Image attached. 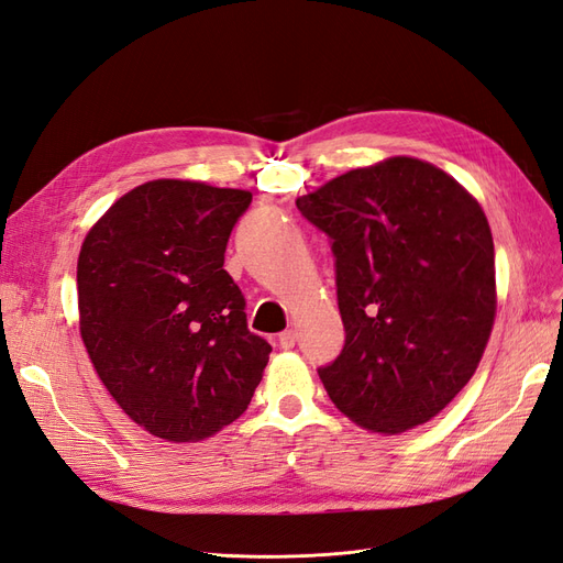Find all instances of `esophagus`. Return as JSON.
<instances>
[{
  "label": "esophagus",
  "mask_w": 563,
  "mask_h": 563,
  "mask_svg": "<svg viewBox=\"0 0 563 563\" xmlns=\"http://www.w3.org/2000/svg\"><path fill=\"white\" fill-rule=\"evenodd\" d=\"M279 347H284V350H291L294 345H296V331L294 329H286V331H282L279 333Z\"/></svg>",
  "instance_id": "obj_1"
}]
</instances>
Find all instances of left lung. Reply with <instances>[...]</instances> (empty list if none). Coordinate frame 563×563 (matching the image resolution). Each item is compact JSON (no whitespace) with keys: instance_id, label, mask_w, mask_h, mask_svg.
<instances>
[{"instance_id":"obj_1","label":"left lung","mask_w":563,"mask_h":563,"mask_svg":"<svg viewBox=\"0 0 563 563\" xmlns=\"http://www.w3.org/2000/svg\"><path fill=\"white\" fill-rule=\"evenodd\" d=\"M331 240L345 345L319 368L366 430L428 422L474 376L496 317L488 220L463 185L413 157L354 168L296 201Z\"/></svg>"}]
</instances>
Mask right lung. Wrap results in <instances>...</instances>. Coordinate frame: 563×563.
<instances>
[{"mask_svg": "<svg viewBox=\"0 0 563 563\" xmlns=\"http://www.w3.org/2000/svg\"><path fill=\"white\" fill-rule=\"evenodd\" d=\"M251 192L150 180L117 199L81 244L79 331L124 413L150 434L199 441L240 418L269 360L223 269Z\"/></svg>", "mask_w": 563, "mask_h": 563, "instance_id": "1", "label": "right lung"}]
</instances>
